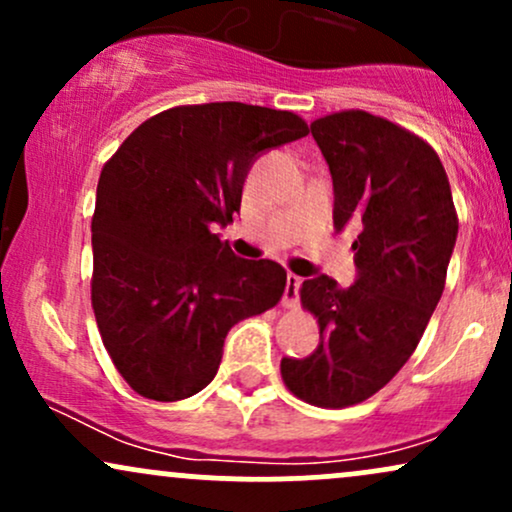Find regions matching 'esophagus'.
<instances>
[{
	"mask_svg": "<svg viewBox=\"0 0 512 512\" xmlns=\"http://www.w3.org/2000/svg\"><path fill=\"white\" fill-rule=\"evenodd\" d=\"M301 276L289 274L286 276V291H284V308H298V289H301Z\"/></svg>",
	"mask_w": 512,
	"mask_h": 512,
	"instance_id": "1",
	"label": "esophagus"
}]
</instances>
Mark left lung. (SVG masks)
I'll list each match as a JSON object with an SVG mask.
<instances>
[{"label":"left lung","mask_w":512,"mask_h":512,"mask_svg":"<svg viewBox=\"0 0 512 512\" xmlns=\"http://www.w3.org/2000/svg\"><path fill=\"white\" fill-rule=\"evenodd\" d=\"M334 182V226L358 228V279H305L301 305L317 317L313 356L284 358L291 395L344 409L383 390L414 354L443 296L457 238L448 175L433 146L366 110L310 122Z\"/></svg>","instance_id":"8db88e82"}]
</instances>
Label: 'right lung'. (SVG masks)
<instances>
[{"label": "right lung", "mask_w": 512, "mask_h": 512, "mask_svg": "<svg viewBox=\"0 0 512 512\" xmlns=\"http://www.w3.org/2000/svg\"><path fill=\"white\" fill-rule=\"evenodd\" d=\"M305 134L291 110L175 105L108 158L91 219V303L105 351L137 395H197L219 370L228 330L281 301L284 267L236 257L214 228L240 211L252 161Z\"/></svg>", "instance_id": "obj_1"}]
</instances>
